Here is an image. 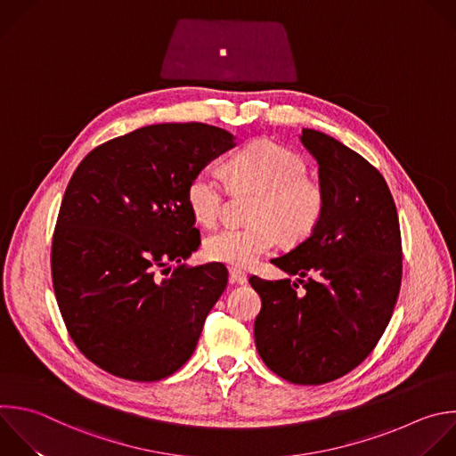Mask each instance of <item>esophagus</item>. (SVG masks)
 Segmentation results:
<instances>
[{
  "instance_id": "1",
  "label": "esophagus",
  "mask_w": 456,
  "mask_h": 456,
  "mask_svg": "<svg viewBox=\"0 0 456 456\" xmlns=\"http://www.w3.org/2000/svg\"><path fill=\"white\" fill-rule=\"evenodd\" d=\"M229 279H231V282L245 284V282H247V273L241 272V270L236 268V266H231V268H229Z\"/></svg>"
}]
</instances>
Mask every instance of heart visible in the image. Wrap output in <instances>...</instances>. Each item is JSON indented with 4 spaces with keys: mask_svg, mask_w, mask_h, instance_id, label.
I'll use <instances>...</instances> for the list:
<instances>
[{
    "mask_svg": "<svg viewBox=\"0 0 456 456\" xmlns=\"http://www.w3.org/2000/svg\"><path fill=\"white\" fill-rule=\"evenodd\" d=\"M229 183L236 191L257 193L250 227H224L204 241L208 259L240 268L270 252L277 238L295 245L312 236L324 216V190L308 179V163L270 139L245 144L229 159ZM227 181L218 170L202 168L188 184V204L204 225H215L227 199Z\"/></svg>",
    "mask_w": 456,
    "mask_h": 456,
    "instance_id": "1",
    "label": "heart"
}]
</instances>
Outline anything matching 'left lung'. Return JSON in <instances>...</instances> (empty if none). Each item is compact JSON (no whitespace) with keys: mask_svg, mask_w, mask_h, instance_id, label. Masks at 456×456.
Here are the masks:
<instances>
[{"mask_svg":"<svg viewBox=\"0 0 456 456\" xmlns=\"http://www.w3.org/2000/svg\"><path fill=\"white\" fill-rule=\"evenodd\" d=\"M300 141L319 165L324 216L272 259L300 279L248 282L261 297L254 338L265 365L289 383L322 385L356 369L385 333L401 288V232L390 190L367 159L319 130L302 128Z\"/></svg>","mask_w":456,"mask_h":456,"instance_id":"1","label":"left lung"}]
</instances>
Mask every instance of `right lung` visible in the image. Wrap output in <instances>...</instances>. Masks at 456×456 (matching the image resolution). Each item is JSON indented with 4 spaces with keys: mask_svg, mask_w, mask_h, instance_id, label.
Wrapping results in <instances>:
<instances>
[{
    "mask_svg": "<svg viewBox=\"0 0 456 456\" xmlns=\"http://www.w3.org/2000/svg\"><path fill=\"white\" fill-rule=\"evenodd\" d=\"M232 146L234 135L213 125L159 123L96 146L75 170L52 279L69 337L109 374L159 381L191 358L229 273L179 265L200 245L186 191ZM170 262L178 266L161 280L157 268Z\"/></svg>",
    "mask_w": 456,
    "mask_h": 456,
    "instance_id": "right-lung-1",
    "label": "right lung"
}]
</instances>
